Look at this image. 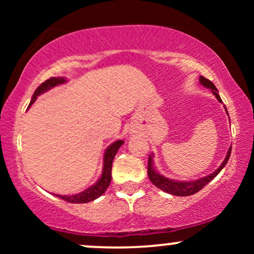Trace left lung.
Here are the masks:
<instances>
[{"mask_svg": "<svg viewBox=\"0 0 254 254\" xmlns=\"http://www.w3.org/2000/svg\"><path fill=\"white\" fill-rule=\"evenodd\" d=\"M199 83L203 84V86L206 87V88H210L217 100L220 101V103H222L220 95H218L217 88L215 87V84L212 83L210 80H208V78H205L204 76H200ZM224 109H226V106H224ZM226 112H227V109H226ZM227 115H228V112H227ZM230 153H232V147H230L228 151H227L226 159L223 160V162L220 165V167H218L216 171L212 172V173L209 174V176L200 178V179L193 180V182H182V180L178 182V180H172L164 176H161L159 172H156L155 167H154L153 154H151V155H149V159H148V177H149L150 182L153 183L156 188H159L160 190L167 192V193L173 194V196H180V197L191 196V194H194L196 192L202 190L206 184L210 183L211 180L214 179V178L216 177L221 171H222V168L226 166L227 162H228Z\"/></svg>", "mask_w": 254, "mask_h": 254, "instance_id": "left-lung-1", "label": "left lung"}]
</instances>
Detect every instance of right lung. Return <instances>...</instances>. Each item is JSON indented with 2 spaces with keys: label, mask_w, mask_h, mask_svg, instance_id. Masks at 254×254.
<instances>
[{
  "label": "right lung",
  "mask_w": 254,
  "mask_h": 254,
  "mask_svg": "<svg viewBox=\"0 0 254 254\" xmlns=\"http://www.w3.org/2000/svg\"><path fill=\"white\" fill-rule=\"evenodd\" d=\"M64 82H66V80L64 77H51L49 78V80H46L45 82H43L36 89L33 97L31 99L30 106L37 100V98L39 97L40 94H43V93L48 92L49 89L54 88V87L58 86V84H62ZM123 143L124 141L118 139V141L113 142L112 144H110L109 147H107V149L104 154V165H103V172H101V177L99 178V180L94 184V185L89 186L88 189H86L84 191L80 192V193L71 194V196H62V194H56V196L58 198H61V199L65 200V202H69V203H88V202H92V200L97 199L98 197H100L101 194L107 190V188H109L111 183V178H112L113 159H115L116 154H117L118 149L121 148V145Z\"/></svg>",
  "instance_id": "add662e5"
}]
</instances>
